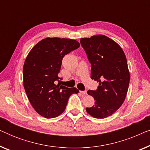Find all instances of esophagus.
<instances>
[{"label":"esophagus","instance_id":"1","mask_svg":"<svg viewBox=\"0 0 150 150\" xmlns=\"http://www.w3.org/2000/svg\"><path fill=\"white\" fill-rule=\"evenodd\" d=\"M80 92H81L82 94H83V95H87V91H80Z\"/></svg>","mask_w":150,"mask_h":150}]
</instances>
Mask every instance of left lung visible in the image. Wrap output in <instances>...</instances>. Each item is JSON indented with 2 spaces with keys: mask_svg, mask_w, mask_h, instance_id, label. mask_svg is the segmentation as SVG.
<instances>
[{
  "mask_svg": "<svg viewBox=\"0 0 150 150\" xmlns=\"http://www.w3.org/2000/svg\"><path fill=\"white\" fill-rule=\"evenodd\" d=\"M80 42L91 64V79L99 83L97 90L87 91L95 104L86 110L93 117L106 118L126 99L130 83L126 55L117 43L103 35L81 38Z\"/></svg>",
  "mask_w": 150,
  "mask_h": 150,
  "instance_id": "obj_1",
  "label": "left lung"
}]
</instances>
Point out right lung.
<instances>
[{"instance_id":"right-lung-1","label":"right lung","mask_w":150,"mask_h":150,"mask_svg":"<svg viewBox=\"0 0 150 150\" xmlns=\"http://www.w3.org/2000/svg\"><path fill=\"white\" fill-rule=\"evenodd\" d=\"M79 46L74 40L46 38L34 46L26 57L23 66L24 90L35 111L45 118L60 115L69 96L79 93L76 87H66L57 81L63 58Z\"/></svg>"}]
</instances>
